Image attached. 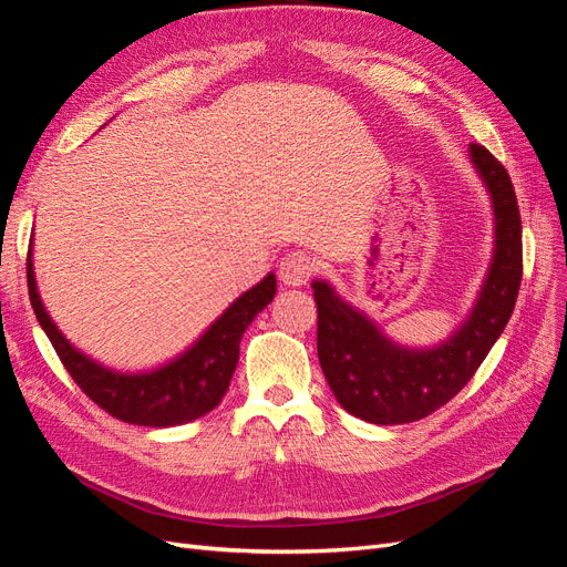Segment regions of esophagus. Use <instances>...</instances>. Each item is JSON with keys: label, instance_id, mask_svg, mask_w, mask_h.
<instances>
[{"label": "esophagus", "instance_id": "obj_1", "mask_svg": "<svg viewBox=\"0 0 567 567\" xmlns=\"http://www.w3.org/2000/svg\"><path fill=\"white\" fill-rule=\"evenodd\" d=\"M312 274H315L312 257L302 252V250L288 252L279 265V277L286 286H302V284L310 281Z\"/></svg>", "mask_w": 567, "mask_h": 567}]
</instances>
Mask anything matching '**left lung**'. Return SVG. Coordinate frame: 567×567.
<instances>
[{"label":"left lung","instance_id":"left-lung-1","mask_svg":"<svg viewBox=\"0 0 567 567\" xmlns=\"http://www.w3.org/2000/svg\"><path fill=\"white\" fill-rule=\"evenodd\" d=\"M468 161L489 196L494 248L468 315L447 338L427 348L402 346L329 281H312L319 364L338 404L357 419L394 425L433 414L473 379L513 315L523 279L516 192L485 146L471 144Z\"/></svg>","mask_w":567,"mask_h":567}]
</instances>
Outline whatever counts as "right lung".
Segmentation results:
<instances>
[{"instance_id": "right-lung-1", "label": "right lung", "mask_w": 567, "mask_h": 567, "mask_svg": "<svg viewBox=\"0 0 567 567\" xmlns=\"http://www.w3.org/2000/svg\"><path fill=\"white\" fill-rule=\"evenodd\" d=\"M28 290L32 310L65 371L92 402L125 423L173 427L210 414L225 398L238 364L241 338L250 321L274 300L277 277L269 271L260 284L238 296L184 352L142 371H120L101 364L61 333L40 298L32 244L28 252Z\"/></svg>"}]
</instances>
